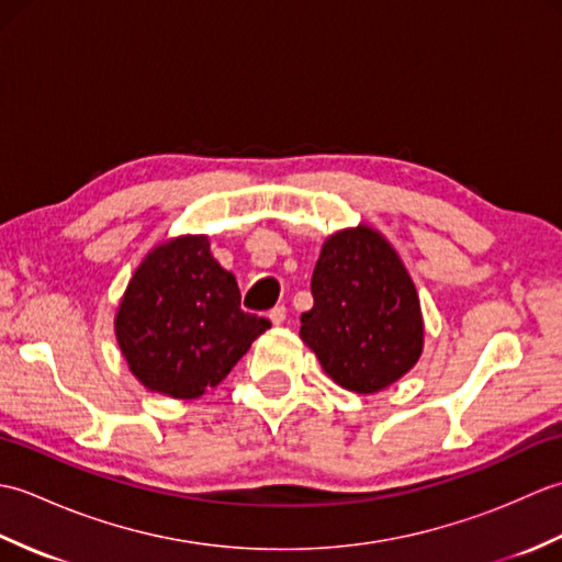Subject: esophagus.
<instances>
[{"mask_svg":"<svg viewBox=\"0 0 562 562\" xmlns=\"http://www.w3.org/2000/svg\"><path fill=\"white\" fill-rule=\"evenodd\" d=\"M268 318L272 321V324H274V326H280V324H282V321H284V318H288V308H284L282 304H280V306H272V308H270V312H268Z\"/></svg>","mask_w":562,"mask_h":562,"instance_id":"esophagus-1","label":"esophagus"}]
</instances>
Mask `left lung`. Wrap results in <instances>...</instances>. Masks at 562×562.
I'll return each instance as SVG.
<instances>
[{"instance_id": "8db88e82", "label": "left lung", "mask_w": 562, "mask_h": 562, "mask_svg": "<svg viewBox=\"0 0 562 562\" xmlns=\"http://www.w3.org/2000/svg\"><path fill=\"white\" fill-rule=\"evenodd\" d=\"M302 340L326 374L357 393L401 379L423 352L420 300L396 250L369 226L326 238L312 274Z\"/></svg>"}]
</instances>
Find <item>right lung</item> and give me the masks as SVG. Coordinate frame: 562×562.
Wrapping results in <instances>:
<instances>
[{
	"mask_svg": "<svg viewBox=\"0 0 562 562\" xmlns=\"http://www.w3.org/2000/svg\"><path fill=\"white\" fill-rule=\"evenodd\" d=\"M268 318L246 314L236 278L207 236H181L142 260L115 316V336L149 391L198 398L232 372Z\"/></svg>",
	"mask_w": 562,
	"mask_h": 562,
	"instance_id": "add662e5",
	"label": "right lung"
}]
</instances>
